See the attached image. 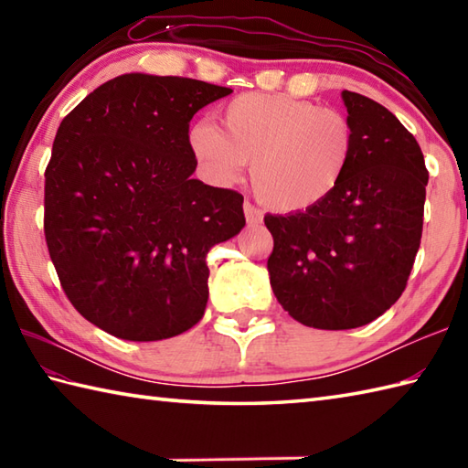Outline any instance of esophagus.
Masks as SVG:
<instances>
[{
    "instance_id": "esophagus-1",
    "label": "esophagus",
    "mask_w": 468,
    "mask_h": 468,
    "mask_svg": "<svg viewBox=\"0 0 468 468\" xmlns=\"http://www.w3.org/2000/svg\"><path fill=\"white\" fill-rule=\"evenodd\" d=\"M243 211H245L247 223H250V225H260V223L263 221V213H261L260 208H257L253 203L245 201V205H243Z\"/></svg>"
}]
</instances>
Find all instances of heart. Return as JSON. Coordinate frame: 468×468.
<instances>
[{"mask_svg":"<svg viewBox=\"0 0 468 468\" xmlns=\"http://www.w3.org/2000/svg\"><path fill=\"white\" fill-rule=\"evenodd\" d=\"M221 131L208 121L188 128V151L213 181L227 185L251 163V185L280 213H310L342 186L356 153L350 121L285 94L245 92L229 101Z\"/></svg>","mask_w":468,"mask_h":468,"instance_id":"obj_1","label":"heart"}]
</instances>
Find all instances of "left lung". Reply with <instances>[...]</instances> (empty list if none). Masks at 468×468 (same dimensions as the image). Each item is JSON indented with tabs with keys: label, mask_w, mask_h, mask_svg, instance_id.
I'll return each mask as SVG.
<instances>
[{
	"label": "left lung",
	"mask_w": 468,
	"mask_h": 468,
	"mask_svg": "<svg viewBox=\"0 0 468 468\" xmlns=\"http://www.w3.org/2000/svg\"><path fill=\"white\" fill-rule=\"evenodd\" d=\"M356 136L342 186L310 213L265 215L277 302L317 330H352L402 295L419 253L429 171L416 138L372 98L342 92Z\"/></svg>",
	"instance_id": "obj_1"
}]
</instances>
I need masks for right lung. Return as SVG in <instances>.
I'll use <instances>...</instances> for the list:
<instances>
[{
	"label": "right lung",
	"mask_w": 468,
	"mask_h": 468,
	"mask_svg": "<svg viewBox=\"0 0 468 468\" xmlns=\"http://www.w3.org/2000/svg\"><path fill=\"white\" fill-rule=\"evenodd\" d=\"M231 88L122 74L59 124L46 168L44 233L68 300L131 342L183 334L208 300L207 253L245 227L243 195L191 175V118Z\"/></svg>",
	"instance_id": "1"
}]
</instances>
